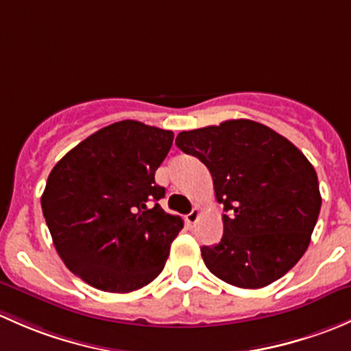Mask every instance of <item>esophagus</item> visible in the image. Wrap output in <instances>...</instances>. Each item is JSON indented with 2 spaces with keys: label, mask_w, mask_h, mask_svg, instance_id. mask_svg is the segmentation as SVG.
Masks as SVG:
<instances>
[{
  "label": "esophagus",
  "mask_w": 351,
  "mask_h": 351,
  "mask_svg": "<svg viewBox=\"0 0 351 351\" xmlns=\"http://www.w3.org/2000/svg\"><path fill=\"white\" fill-rule=\"evenodd\" d=\"M201 216V209L199 208H193V211L189 213V215L186 216V221L189 223V225H196L197 219H199Z\"/></svg>",
  "instance_id": "34e87169"
}]
</instances>
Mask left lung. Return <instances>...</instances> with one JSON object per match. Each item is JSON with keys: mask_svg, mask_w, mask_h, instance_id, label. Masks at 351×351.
Returning a JSON list of instances; mask_svg holds the SVG:
<instances>
[{"mask_svg": "<svg viewBox=\"0 0 351 351\" xmlns=\"http://www.w3.org/2000/svg\"><path fill=\"white\" fill-rule=\"evenodd\" d=\"M176 145L208 167L228 213L221 241L201 248L209 272L241 289L287 274L308 250L321 209L316 171L304 154L252 120L180 132Z\"/></svg>", "mask_w": 351, "mask_h": 351, "instance_id": "1", "label": "left lung"}]
</instances>
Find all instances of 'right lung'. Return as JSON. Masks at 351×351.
Masks as SVG:
<instances>
[{"label": "right lung", "instance_id": "add662e5", "mask_svg": "<svg viewBox=\"0 0 351 351\" xmlns=\"http://www.w3.org/2000/svg\"><path fill=\"white\" fill-rule=\"evenodd\" d=\"M174 133L125 120L97 130L56 164L42 194L53 245L71 272L104 292L136 291L164 270L180 216L158 204L155 171Z\"/></svg>", "mask_w": 351, "mask_h": 351}]
</instances>
